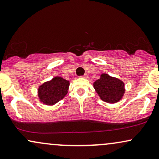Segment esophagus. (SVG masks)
Here are the masks:
<instances>
[{"mask_svg": "<svg viewBox=\"0 0 159 159\" xmlns=\"http://www.w3.org/2000/svg\"><path fill=\"white\" fill-rule=\"evenodd\" d=\"M81 77L82 78H84V79H87V78H88V74H85V75L82 76Z\"/></svg>", "mask_w": 159, "mask_h": 159, "instance_id": "esophagus-1", "label": "esophagus"}]
</instances>
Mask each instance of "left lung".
<instances>
[{
	"label": "left lung",
	"mask_w": 159,
	"mask_h": 159,
	"mask_svg": "<svg viewBox=\"0 0 159 159\" xmlns=\"http://www.w3.org/2000/svg\"><path fill=\"white\" fill-rule=\"evenodd\" d=\"M125 83L118 78L106 73L101 74L100 78L93 83V87L102 100L115 104L122 99L125 93Z\"/></svg>",
	"instance_id": "obj_1"
}]
</instances>
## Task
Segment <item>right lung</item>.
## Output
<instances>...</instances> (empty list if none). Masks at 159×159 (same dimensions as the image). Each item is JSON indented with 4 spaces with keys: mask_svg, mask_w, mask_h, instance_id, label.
Instances as JSON below:
<instances>
[{
    "mask_svg": "<svg viewBox=\"0 0 159 159\" xmlns=\"http://www.w3.org/2000/svg\"><path fill=\"white\" fill-rule=\"evenodd\" d=\"M70 82L56 76L38 87L39 101L48 106H53L66 97L68 92Z\"/></svg>",
    "mask_w": 159,
    "mask_h": 159,
    "instance_id": "obj_1",
    "label": "right lung"
}]
</instances>
